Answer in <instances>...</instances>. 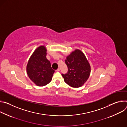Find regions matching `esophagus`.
<instances>
[{"instance_id": "obj_1", "label": "esophagus", "mask_w": 127, "mask_h": 127, "mask_svg": "<svg viewBox=\"0 0 127 127\" xmlns=\"http://www.w3.org/2000/svg\"><path fill=\"white\" fill-rule=\"evenodd\" d=\"M56 71H57V72L60 71V69H59V68H58V69L56 70Z\"/></svg>"}]
</instances>
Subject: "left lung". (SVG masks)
Returning <instances> with one entry per match:
<instances>
[{"instance_id": "1", "label": "left lung", "mask_w": 127, "mask_h": 127, "mask_svg": "<svg viewBox=\"0 0 127 127\" xmlns=\"http://www.w3.org/2000/svg\"><path fill=\"white\" fill-rule=\"evenodd\" d=\"M68 71L62 74L64 81L71 87L78 88L82 86L88 79L91 67L84 54L79 49H75L65 60Z\"/></svg>"}]
</instances>
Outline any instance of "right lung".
<instances>
[{"label":"right lung","mask_w":127,"mask_h":127,"mask_svg":"<svg viewBox=\"0 0 127 127\" xmlns=\"http://www.w3.org/2000/svg\"><path fill=\"white\" fill-rule=\"evenodd\" d=\"M46 55V46L42 45L38 47L32 54L27 65L29 77L38 86H44L49 83L55 72Z\"/></svg>","instance_id":"right-lung-1"}]
</instances>
